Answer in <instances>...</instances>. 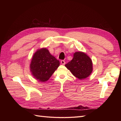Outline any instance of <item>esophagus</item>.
<instances>
[{
    "label": "esophagus",
    "mask_w": 121,
    "mask_h": 121,
    "mask_svg": "<svg viewBox=\"0 0 121 121\" xmlns=\"http://www.w3.org/2000/svg\"><path fill=\"white\" fill-rule=\"evenodd\" d=\"M60 63H61V64L62 65H65V60H61Z\"/></svg>",
    "instance_id": "34e87169"
}]
</instances>
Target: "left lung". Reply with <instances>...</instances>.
I'll return each instance as SVG.
<instances>
[{"label":"left lung","instance_id":"left-lung-1","mask_svg":"<svg viewBox=\"0 0 121 121\" xmlns=\"http://www.w3.org/2000/svg\"><path fill=\"white\" fill-rule=\"evenodd\" d=\"M65 66L79 80L86 79L93 71L92 60L86 53L82 52H75L73 59Z\"/></svg>","mask_w":121,"mask_h":121}]
</instances>
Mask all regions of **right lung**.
Segmentation results:
<instances>
[{
	"label": "right lung",
	"instance_id": "add662e5",
	"mask_svg": "<svg viewBox=\"0 0 121 121\" xmlns=\"http://www.w3.org/2000/svg\"><path fill=\"white\" fill-rule=\"evenodd\" d=\"M60 61L52 56L46 48L38 49L34 53L30 65V71L34 78L45 82L59 67Z\"/></svg>",
	"mask_w": 121,
	"mask_h": 121
}]
</instances>
